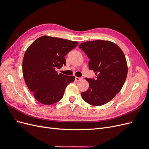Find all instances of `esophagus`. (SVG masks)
<instances>
[{
	"mask_svg": "<svg viewBox=\"0 0 149 149\" xmlns=\"http://www.w3.org/2000/svg\"><path fill=\"white\" fill-rule=\"evenodd\" d=\"M83 79V77H81V78H79V77H76L75 78V79L76 81H80L81 79Z\"/></svg>",
	"mask_w": 149,
	"mask_h": 149,
	"instance_id": "obj_1",
	"label": "esophagus"
}]
</instances>
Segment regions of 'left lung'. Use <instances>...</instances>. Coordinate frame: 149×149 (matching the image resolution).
<instances>
[{"instance_id": "left-lung-1", "label": "left lung", "mask_w": 149, "mask_h": 149, "mask_svg": "<svg viewBox=\"0 0 149 149\" xmlns=\"http://www.w3.org/2000/svg\"><path fill=\"white\" fill-rule=\"evenodd\" d=\"M79 48L89 58V68L96 75V78H86L89 88L81 93V96L93 106L105 104L125 83L128 69L124 54L116 44L101 40L84 42Z\"/></svg>"}]
</instances>
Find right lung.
<instances>
[{"label": "right lung", "instance_id": "obj_1", "mask_svg": "<svg viewBox=\"0 0 149 149\" xmlns=\"http://www.w3.org/2000/svg\"><path fill=\"white\" fill-rule=\"evenodd\" d=\"M77 42L42 36L26 49L22 71L26 86L35 100L46 105L61 100L67 85L75 77L58 74L56 70L66 65L65 56L78 45Z\"/></svg>", "mask_w": 149, "mask_h": 149}]
</instances>
